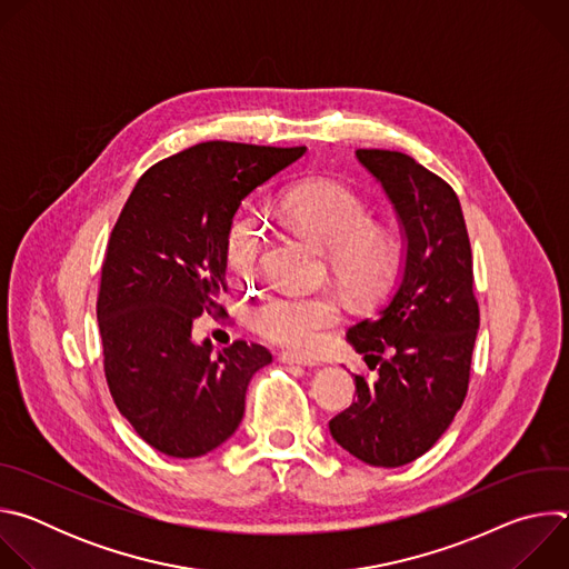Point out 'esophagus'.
Returning <instances> with one entry per match:
<instances>
[{"label": "esophagus", "mask_w": 569, "mask_h": 569, "mask_svg": "<svg viewBox=\"0 0 569 569\" xmlns=\"http://www.w3.org/2000/svg\"><path fill=\"white\" fill-rule=\"evenodd\" d=\"M279 360H281L283 365H299V367H315V365H317V360L303 358V356H297V353H281Z\"/></svg>", "instance_id": "1"}]
</instances>
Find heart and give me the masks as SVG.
Wrapping results in <instances>:
<instances>
[{
    "instance_id": "heart-1",
    "label": "heart",
    "mask_w": 569,
    "mask_h": 569,
    "mask_svg": "<svg viewBox=\"0 0 569 569\" xmlns=\"http://www.w3.org/2000/svg\"><path fill=\"white\" fill-rule=\"evenodd\" d=\"M286 220L315 238L329 252V268L338 283L356 299L380 297L396 277L398 240L373 227L369 204L349 187L331 180H312L297 187L283 207ZM268 224L254 204L240 207L227 233V259L240 277H252ZM342 317V306L331 292H279L252 310V323L268 342L308 351Z\"/></svg>"
}]
</instances>
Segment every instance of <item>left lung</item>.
<instances>
[{
  "label": "left lung",
  "mask_w": 569,
  "mask_h": 569,
  "mask_svg": "<svg viewBox=\"0 0 569 569\" xmlns=\"http://www.w3.org/2000/svg\"><path fill=\"white\" fill-rule=\"evenodd\" d=\"M356 157L382 184L408 248L385 308L347 333L376 380L356 376L358 400L329 430L360 461L396 468L426 455L463 405L479 306L452 187L398 150L360 148Z\"/></svg>",
  "instance_id": "left-lung-1"
}]
</instances>
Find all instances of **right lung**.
<instances>
[{
	"label": "right lung",
	"mask_w": 569,
	"mask_h": 569,
	"mask_svg": "<svg viewBox=\"0 0 569 569\" xmlns=\"http://www.w3.org/2000/svg\"><path fill=\"white\" fill-rule=\"evenodd\" d=\"M303 152L204 141L152 164L121 209L97 301L103 369L119 412L159 452L191 459L224 443L252 376L272 362L246 340L213 353L191 331L227 290V233L240 202Z\"/></svg>",
	"instance_id": "1"
}]
</instances>
